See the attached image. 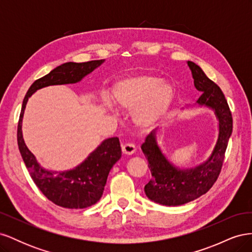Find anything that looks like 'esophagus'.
<instances>
[{"instance_id":"34e87169","label":"esophagus","mask_w":252,"mask_h":252,"mask_svg":"<svg viewBox=\"0 0 252 252\" xmlns=\"http://www.w3.org/2000/svg\"><path fill=\"white\" fill-rule=\"evenodd\" d=\"M135 150H136L135 145H133L131 143H127V144L122 145V151H123L124 155L131 156L132 154H134Z\"/></svg>"}]
</instances>
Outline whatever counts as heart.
<instances>
[{"mask_svg": "<svg viewBox=\"0 0 252 252\" xmlns=\"http://www.w3.org/2000/svg\"><path fill=\"white\" fill-rule=\"evenodd\" d=\"M112 98L118 107L132 111L133 123L148 129L156 125L174 100V89L170 83L156 75L140 73L118 81L112 87Z\"/></svg>", "mask_w": 252, "mask_h": 252, "instance_id": "heart-1", "label": "heart"}]
</instances>
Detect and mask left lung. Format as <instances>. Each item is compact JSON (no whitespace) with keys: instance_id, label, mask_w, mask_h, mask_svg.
I'll return each instance as SVG.
<instances>
[{"instance_id":"left-lung-1","label":"left lung","mask_w":252,"mask_h":252,"mask_svg":"<svg viewBox=\"0 0 252 252\" xmlns=\"http://www.w3.org/2000/svg\"><path fill=\"white\" fill-rule=\"evenodd\" d=\"M187 64L194 87L203 93L195 106L213 110L219 122V134L208 158L190 168H180L167 158L158 144L157 129L146 136L141 148L148 159L152 178L145 185L144 191L149 200L165 206L186 204L208 191L219 177L232 133V116L222 90L207 78L200 66L191 61Z\"/></svg>"}]
</instances>
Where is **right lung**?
Segmentation results:
<instances>
[{"label": "right lung", "instance_id": "right-lung-1", "mask_svg": "<svg viewBox=\"0 0 252 252\" xmlns=\"http://www.w3.org/2000/svg\"><path fill=\"white\" fill-rule=\"evenodd\" d=\"M104 62L105 60L85 63L68 62L58 66L45 77L33 82L22 104L18 124V145L23 161L42 193L52 203L64 208H86L101 199L109 171L122 157L119 138L104 140L81 164L70 170H48L36 161L23 139L22 123L26 104L36 90L52 85L79 83Z\"/></svg>", "mask_w": 252, "mask_h": 252}]
</instances>
